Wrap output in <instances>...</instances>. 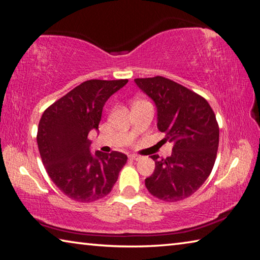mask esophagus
Listing matches in <instances>:
<instances>
[{
  "label": "esophagus",
  "mask_w": 260,
  "mask_h": 260,
  "mask_svg": "<svg viewBox=\"0 0 260 260\" xmlns=\"http://www.w3.org/2000/svg\"><path fill=\"white\" fill-rule=\"evenodd\" d=\"M128 157H129V159H133V160H139L140 158H141L139 155H134V154L128 155Z\"/></svg>",
  "instance_id": "esophagus-1"
}]
</instances>
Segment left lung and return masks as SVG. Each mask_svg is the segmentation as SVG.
I'll return each instance as SVG.
<instances>
[{"mask_svg": "<svg viewBox=\"0 0 260 260\" xmlns=\"http://www.w3.org/2000/svg\"><path fill=\"white\" fill-rule=\"evenodd\" d=\"M157 108V128L174 143L172 154L155 160L146 187L163 201L176 203L192 196L211 175L219 148V125L204 97L162 76L135 78Z\"/></svg>", "mask_w": 260, "mask_h": 260, "instance_id": "8db88e82", "label": "left lung"}]
</instances>
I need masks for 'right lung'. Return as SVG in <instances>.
<instances>
[{"label": "right lung", "mask_w": 260, "mask_h": 260, "mask_svg": "<svg viewBox=\"0 0 260 260\" xmlns=\"http://www.w3.org/2000/svg\"><path fill=\"white\" fill-rule=\"evenodd\" d=\"M128 80L85 81L45 110L37 134L40 157L49 178L78 203L108 196L127 162L122 152H90L88 135L98 129L106 101Z\"/></svg>", "instance_id": "right-lung-1"}]
</instances>
